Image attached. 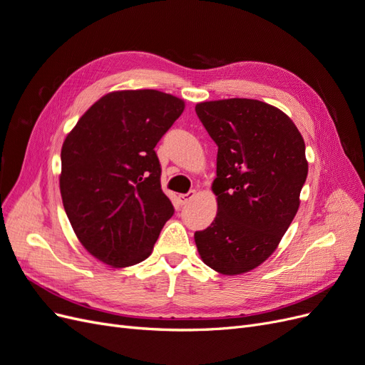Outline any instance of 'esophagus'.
Here are the masks:
<instances>
[{
    "instance_id": "obj_1",
    "label": "esophagus",
    "mask_w": 365,
    "mask_h": 365,
    "mask_svg": "<svg viewBox=\"0 0 365 365\" xmlns=\"http://www.w3.org/2000/svg\"><path fill=\"white\" fill-rule=\"evenodd\" d=\"M195 190H192V192H189V193H181L178 197H180V202H181V205H187L189 204L193 197H195Z\"/></svg>"
}]
</instances>
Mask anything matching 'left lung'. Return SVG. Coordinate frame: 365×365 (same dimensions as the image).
<instances>
[{
  "label": "left lung",
  "mask_w": 365,
  "mask_h": 365,
  "mask_svg": "<svg viewBox=\"0 0 365 365\" xmlns=\"http://www.w3.org/2000/svg\"><path fill=\"white\" fill-rule=\"evenodd\" d=\"M195 111L217 146V215L196 231V247L215 271L244 274L271 256L297 215L304 140L280 109L252 98L202 102Z\"/></svg>",
  "instance_id": "obj_1"
}]
</instances>
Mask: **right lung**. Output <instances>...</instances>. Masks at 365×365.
Here are the masks:
<instances>
[{"instance_id": "add662e5", "label": "right lung", "mask_w": 365, "mask_h": 365, "mask_svg": "<svg viewBox=\"0 0 365 365\" xmlns=\"http://www.w3.org/2000/svg\"><path fill=\"white\" fill-rule=\"evenodd\" d=\"M182 111L181 98L157 90L109 93L65 138L63 208L96 259L123 268L149 257L175 213L155 146Z\"/></svg>"}]
</instances>
